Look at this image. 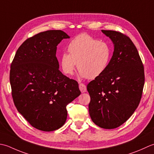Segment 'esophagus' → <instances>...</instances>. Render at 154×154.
I'll return each mask as SVG.
<instances>
[{
  "label": "esophagus",
  "mask_w": 154,
  "mask_h": 154,
  "mask_svg": "<svg viewBox=\"0 0 154 154\" xmlns=\"http://www.w3.org/2000/svg\"><path fill=\"white\" fill-rule=\"evenodd\" d=\"M79 88L80 90V91L82 93L84 92H86V86L85 85V84H84L82 83H80L79 84Z\"/></svg>",
  "instance_id": "obj_1"
}]
</instances>
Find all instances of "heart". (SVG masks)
<instances>
[{"mask_svg": "<svg viewBox=\"0 0 154 154\" xmlns=\"http://www.w3.org/2000/svg\"><path fill=\"white\" fill-rule=\"evenodd\" d=\"M68 54L61 56L60 66L66 75H72L77 64L82 77L95 79L104 72L110 61V46L88 34H80L69 43Z\"/></svg>", "mask_w": 154, "mask_h": 154, "instance_id": "1", "label": "heart"}]
</instances>
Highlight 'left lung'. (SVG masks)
<instances>
[{
  "label": "left lung",
  "mask_w": 154,
  "mask_h": 154,
  "mask_svg": "<svg viewBox=\"0 0 154 154\" xmlns=\"http://www.w3.org/2000/svg\"><path fill=\"white\" fill-rule=\"evenodd\" d=\"M114 46L113 56L101 76L87 85L92 122L104 129H114L130 118L142 98L144 68L138 51L129 37L114 30H102Z\"/></svg>",
  "instance_id": "left-lung-1"
}]
</instances>
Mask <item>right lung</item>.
<instances>
[{"label": "right lung", "instance_id": "1", "mask_svg": "<svg viewBox=\"0 0 154 154\" xmlns=\"http://www.w3.org/2000/svg\"><path fill=\"white\" fill-rule=\"evenodd\" d=\"M60 30H47L26 39L11 66L12 96L18 112L36 129H59L67 118L66 106L80 95L78 84L59 70L58 44L69 38Z\"/></svg>", "mask_w": 154, "mask_h": 154}]
</instances>
